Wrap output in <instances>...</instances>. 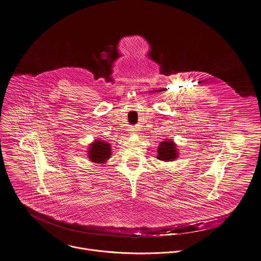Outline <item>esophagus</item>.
<instances>
[{"label": "esophagus", "instance_id": "1", "mask_svg": "<svg viewBox=\"0 0 261 261\" xmlns=\"http://www.w3.org/2000/svg\"><path fill=\"white\" fill-rule=\"evenodd\" d=\"M136 131H137V130H132V132H131V133H132V134H137V132H136Z\"/></svg>", "mask_w": 261, "mask_h": 261}]
</instances>
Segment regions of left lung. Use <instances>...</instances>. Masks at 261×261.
Segmentation results:
<instances>
[{"instance_id":"obj_1","label":"left lung","mask_w":261,"mask_h":261,"mask_svg":"<svg viewBox=\"0 0 261 261\" xmlns=\"http://www.w3.org/2000/svg\"><path fill=\"white\" fill-rule=\"evenodd\" d=\"M157 159L164 162H171L177 159L178 151L176 143L172 139H164L158 145Z\"/></svg>"}]
</instances>
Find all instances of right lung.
Masks as SVG:
<instances>
[{"label":"right lung","instance_id":"right-lung-1","mask_svg":"<svg viewBox=\"0 0 261 261\" xmlns=\"http://www.w3.org/2000/svg\"><path fill=\"white\" fill-rule=\"evenodd\" d=\"M89 160L97 164H105L111 156V144L102 139H95L88 147Z\"/></svg>","mask_w":261,"mask_h":261}]
</instances>
